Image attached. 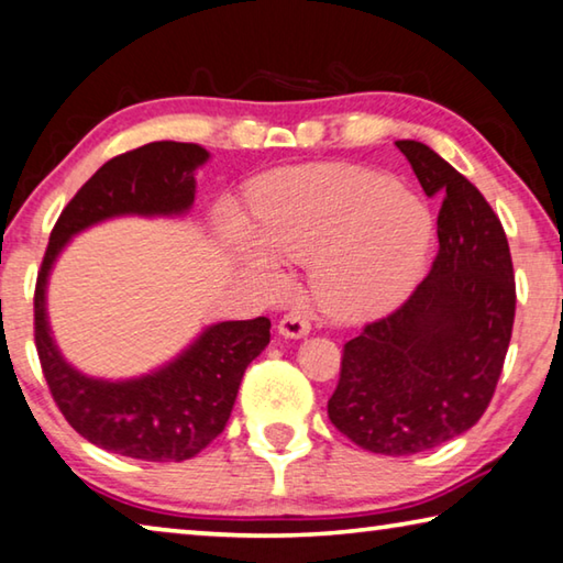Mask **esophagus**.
<instances>
[{
    "instance_id": "obj_1",
    "label": "esophagus",
    "mask_w": 563,
    "mask_h": 563,
    "mask_svg": "<svg viewBox=\"0 0 563 563\" xmlns=\"http://www.w3.org/2000/svg\"><path fill=\"white\" fill-rule=\"evenodd\" d=\"M278 332L283 338L300 340L310 332V320L302 310H292L288 316H283V320L278 322Z\"/></svg>"
}]
</instances>
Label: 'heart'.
<instances>
[{"mask_svg":"<svg viewBox=\"0 0 563 563\" xmlns=\"http://www.w3.org/2000/svg\"><path fill=\"white\" fill-rule=\"evenodd\" d=\"M253 231L235 211L221 235L265 285L283 283L280 258L312 265L325 316L362 322L402 305L427 271L434 218L393 178L355 166H308L253 190Z\"/></svg>","mask_w":563,"mask_h":563,"instance_id":"obj_1","label":"heart"}]
</instances>
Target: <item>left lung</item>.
<instances>
[{
    "label": "left lung",
    "instance_id": "obj_1",
    "mask_svg": "<svg viewBox=\"0 0 563 563\" xmlns=\"http://www.w3.org/2000/svg\"><path fill=\"white\" fill-rule=\"evenodd\" d=\"M424 194L440 198V253L402 308L342 352L328 417L362 450H434L479 422L507 357L514 308L509 243L492 206L427 144L397 141Z\"/></svg>",
    "mask_w": 563,
    "mask_h": 563
}]
</instances>
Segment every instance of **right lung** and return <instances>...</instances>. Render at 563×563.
Listing matches in <instances>:
<instances>
[{
    "instance_id": "obj_1",
    "label": "right lung",
    "mask_w": 563,
    "mask_h": 563,
    "mask_svg": "<svg viewBox=\"0 0 563 563\" xmlns=\"http://www.w3.org/2000/svg\"><path fill=\"white\" fill-rule=\"evenodd\" d=\"M211 154L198 144L154 141L111 158L56 221L34 292V338L54 402L76 432L101 450L144 462H184L225 430L245 367L268 347L271 320L203 328L164 365L139 377H93L56 345L46 288L64 247L113 218H180L194 208L196 170Z\"/></svg>"
}]
</instances>
